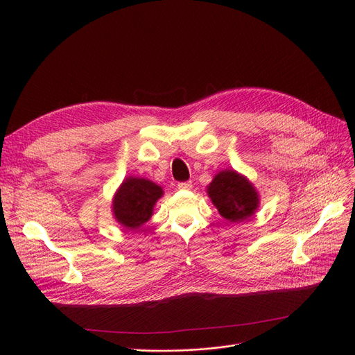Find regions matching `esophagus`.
I'll return each instance as SVG.
<instances>
[{
  "instance_id": "esophagus-1",
  "label": "esophagus",
  "mask_w": 355,
  "mask_h": 355,
  "mask_svg": "<svg viewBox=\"0 0 355 355\" xmlns=\"http://www.w3.org/2000/svg\"><path fill=\"white\" fill-rule=\"evenodd\" d=\"M178 188L182 191H189L192 189V182H180V184H178Z\"/></svg>"
}]
</instances>
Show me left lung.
Listing matches in <instances>:
<instances>
[{
	"mask_svg": "<svg viewBox=\"0 0 355 355\" xmlns=\"http://www.w3.org/2000/svg\"><path fill=\"white\" fill-rule=\"evenodd\" d=\"M207 196L219 214L230 222H243L259 209V192L244 175L220 170L207 185Z\"/></svg>",
	"mask_w": 355,
	"mask_h": 355,
	"instance_id": "left-lung-1",
	"label": "left lung"
}]
</instances>
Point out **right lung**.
I'll list each match as a JSON object with an SVG mask.
<instances>
[{
	"label": "right lung",
	"mask_w": 355,
	"mask_h": 355,
	"mask_svg": "<svg viewBox=\"0 0 355 355\" xmlns=\"http://www.w3.org/2000/svg\"><path fill=\"white\" fill-rule=\"evenodd\" d=\"M163 194V188L153 180L135 176L125 178L112 198L114 219L125 230H139L151 219L154 206Z\"/></svg>",
	"instance_id": "add662e5"
}]
</instances>
